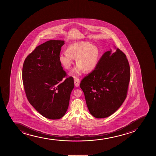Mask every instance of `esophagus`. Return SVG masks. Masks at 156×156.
Returning <instances> with one entry per match:
<instances>
[{"label":"esophagus","mask_w":156,"mask_h":156,"mask_svg":"<svg viewBox=\"0 0 156 156\" xmlns=\"http://www.w3.org/2000/svg\"><path fill=\"white\" fill-rule=\"evenodd\" d=\"M74 85L76 87H78L80 85V80L77 78H75L74 80Z\"/></svg>","instance_id":"esophagus-1"}]
</instances>
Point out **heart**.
<instances>
[{"instance_id": "b5f03b06", "label": "heart", "mask_w": 156, "mask_h": 156, "mask_svg": "<svg viewBox=\"0 0 156 156\" xmlns=\"http://www.w3.org/2000/svg\"><path fill=\"white\" fill-rule=\"evenodd\" d=\"M100 52L98 48L88 42L79 41L69 45L66 52L59 56V62L64 68L70 70L76 60L77 66L72 70L71 75L76 77L82 72L88 73L95 69L98 62Z\"/></svg>"}]
</instances>
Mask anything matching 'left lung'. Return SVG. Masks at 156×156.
Segmentation results:
<instances>
[{"instance_id":"obj_1","label":"left lung","mask_w":156,"mask_h":156,"mask_svg":"<svg viewBox=\"0 0 156 156\" xmlns=\"http://www.w3.org/2000/svg\"><path fill=\"white\" fill-rule=\"evenodd\" d=\"M105 52L96 68L83 79L80 87L90 113L105 118L118 109L126 99L130 80V67L119 49Z\"/></svg>"}]
</instances>
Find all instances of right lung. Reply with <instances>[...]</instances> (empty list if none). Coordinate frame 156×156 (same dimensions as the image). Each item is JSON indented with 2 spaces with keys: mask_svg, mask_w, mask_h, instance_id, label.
I'll use <instances>...</instances> for the list:
<instances>
[{
  "mask_svg": "<svg viewBox=\"0 0 156 156\" xmlns=\"http://www.w3.org/2000/svg\"><path fill=\"white\" fill-rule=\"evenodd\" d=\"M64 41L50 40L36 47L26 58L22 80L29 102L46 118L57 120L65 115L74 87L73 78L66 75L59 62Z\"/></svg>",
  "mask_w": 156,
  "mask_h": 156,
  "instance_id": "add662e5",
  "label": "right lung"
}]
</instances>
